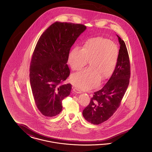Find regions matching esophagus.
<instances>
[{"mask_svg": "<svg viewBox=\"0 0 152 152\" xmlns=\"http://www.w3.org/2000/svg\"><path fill=\"white\" fill-rule=\"evenodd\" d=\"M72 89L73 91L74 92H75V93H77V94H80V93H81V91L79 90L78 88H76V87H73Z\"/></svg>", "mask_w": 152, "mask_h": 152, "instance_id": "1", "label": "esophagus"}]
</instances>
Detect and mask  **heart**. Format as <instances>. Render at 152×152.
I'll list each match as a JSON object with an SVG mask.
<instances>
[{
	"label": "heart",
	"mask_w": 152,
	"mask_h": 152,
	"mask_svg": "<svg viewBox=\"0 0 152 152\" xmlns=\"http://www.w3.org/2000/svg\"><path fill=\"white\" fill-rule=\"evenodd\" d=\"M119 49L113 42L101 37L88 40L83 48L76 47L69 53L68 63L73 71H78L87 65L90 67L72 74L70 81L83 90L97 87L101 79H108L114 72L117 64Z\"/></svg>",
	"instance_id": "1"
}]
</instances>
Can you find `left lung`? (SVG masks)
Wrapping results in <instances>:
<instances>
[{"mask_svg": "<svg viewBox=\"0 0 152 152\" xmlns=\"http://www.w3.org/2000/svg\"><path fill=\"white\" fill-rule=\"evenodd\" d=\"M120 45L116 69L107 84L94 92L89 105L83 111L87 121L99 125L108 120L120 107L129 84L130 64L125 42L116 35Z\"/></svg>", "mask_w": 152, "mask_h": 152, "instance_id": "obj_1", "label": "left lung"}]
</instances>
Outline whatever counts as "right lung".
I'll return each instance as SVG.
<instances>
[{"label":"right lung","instance_id":"right-lung-1","mask_svg":"<svg viewBox=\"0 0 152 152\" xmlns=\"http://www.w3.org/2000/svg\"><path fill=\"white\" fill-rule=\"evenodd\" d=\"M85 25L55 22L38 40L29 67V80L36 107L47 117L62 110V101L71 93V84H64L69 76L66 63L70 49Z\"/></svg>","mask_w":152,"mask_h":152}]
</instances>
